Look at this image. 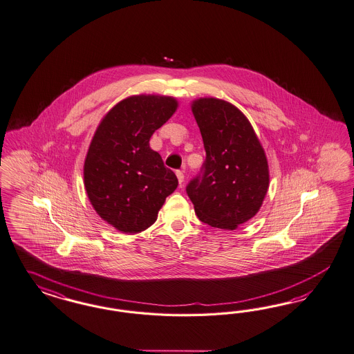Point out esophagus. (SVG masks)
<instances>
[{
  "instance_id": "34e87169",
  "label": "esophagus",
  "mask_w": 354,
  "mask_h": 354,
  "mask_svg": "<svg viewBox=\"0 0 354 354\" xmlns=\"http://www.w3.org/2000/svg\"><path fill=\"white\" fill-rule=\"evenodd\" d=\"M176 178H178L179 184L182 185L183 182H184V174H183V171H176Z\"/></svg>"
}]
</instances>
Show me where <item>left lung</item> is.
<instances>
[{"label":"left lung","mask_w":354,"mask_h":354,"mask_svg":"<svg viewBox=\"0 0 354 354\" xmlns=\"http://www.w3.org/2000/svg\"><path fill=\"white\" fill-rule=\"evenodd\" d=\"M204 140L201 176L187 187L198 219L234 231L263 204L270 184L268 157L244 113L231 102L200 97L191 102Z\"/></svg>","instance_id":"1"}]
</instances>
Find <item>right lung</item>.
Wrapping results in <instances>:
<instances>
[{"mask_svg":"<svg viewBox=\"0 0 354 354\" xmlns=\"http://www.w3.org/2000/svg\"><path fill=\"white\" fill-rule=\"evenodd\" d=\"M175 97L135 95L111 107L97 126L84 160L89 203L107 225L138 234L157 221L178 187L149 140L176 111Z\"/></svg>","mask_w":354,"mask_h":354,"instance_id":"add662e5","label":"right lung"}]
</instances>
